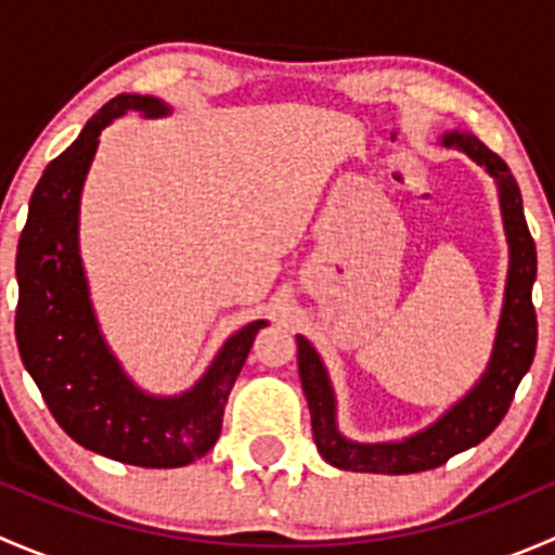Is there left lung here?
Segmentation results:
<instances>
[{
  "instance_id": "1",
  "label": "left lung",
  "mask_w": 555,
  "mask_h": 555,
  "mask_svg": "<svg viewBox=\"0 0 555 555\" xmlns=\"http://www.w3.org/2000/svg\"><path fill=\"white\" fill-rule=\"evenodd\" d=\"M440 142L446 147L462 150L469 160H475L494 179L496 193H500L502 225H505L511 262H507L505 300H502L500 324H496L494 349H491L483 376L433 424L402 440L357 443L338 429V402H335V391L322 357L309 338L298 335V371L306 400H309L313 443L324 462L338 469L408 475L440 467L451 456L473 449L494 433L496 424L505 418L507 408H511L520 378L526 376L531 360H534L537 313L531 306V287L537 279V249L529 225H526L518 182L513 179L505 160L491 153L473 133L446 131Z\"/></svg>"
}]
</instances>
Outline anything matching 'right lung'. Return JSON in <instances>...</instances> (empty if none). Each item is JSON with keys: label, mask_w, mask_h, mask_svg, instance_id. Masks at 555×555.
I'll use <instances>...</instances> for the list:
<instances>
[{"label": "right lung", "mask_w": 555, "mask_h": 555, "mask_svg": "<svg viewBox=\"0 0 555 555\" xmlns=\"http://www.w3.org/2000/svg\"><path fill=\"white\" fill-rule=\"evenodd\" d=\"M128 109L166 117L171 106L139 93L115 96L44 169L31 193L15 257V340L50 413L75 443L137 467H184L220 438L228 395L268 322L255 319L233 333L182 395L139 389L112 354L80 257V198L99 137Z\"/></svg>", "instance_id": "obj_1"}]
</instances>
